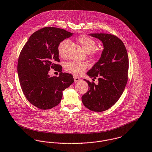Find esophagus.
I'll return each mask as SVG.
<instances>
[{
  "label": "esophagus",
  "mask_w": 152,
  "mask_h": 152,
  "mask_svg": "<svg viewBox=\"0 0 152 152\" xmlns=\"http://www.w3.org/2000/svg\"><path fill=\"white\" fill-rule=\"evenodd\" d=\"M73 78H74V80H75V83H76V82L79 81L80 80V79L79 77L76 76H73Z\"/></svg>",
  "instance_id": "esophagus-1"
}]
</instances>
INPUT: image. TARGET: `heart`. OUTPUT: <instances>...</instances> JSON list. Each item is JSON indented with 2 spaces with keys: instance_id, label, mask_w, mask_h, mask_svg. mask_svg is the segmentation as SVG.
I'll list each match as a JSON object with an SVG mask.
<instances>
[{
  "instance_id": "b5f03b06",
  "label": "heart",
  "mask_w": 152,
  "mask_h": 152,
  "mask_svg": "<svg viewBox=\"0 0 152 152\" xmlns=\"http://www.w3.org/2000/svg\"><path fill=\"white\" fill-rule=\"evenodd\" d=\"M83 48L93 57H97L100 54V50L98 48H96V41L85 34L78 36L76 38ZM68 44V40L65 39L60 42L58 45V53L60 56H64ZM88 67V64L86 62H80L76 61H71L65 63L64 69L66 71L75 75H80L83 73Z\"/></svg>"
}]
</instances>
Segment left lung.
Here are the masks:
<instances>
[{
	"instance_id": "left-lung-1",
	"label": "left lung",
	"mask_w": 152,
	"mask_h": 152,
	"mask_svg": "<svg viewBox=\"0 0 152 152\" xmlns=\"http://www.w3.org/2000/svg\"><path fill=\"white\" fill-rule=\"evenodd\" d=\"M90 35L102 41L104 49L99 60L87 73L91 78H98V84L84 80L88 90L81 100L85 107L99 113L114 106L122 95L128 80L129 57L124 42L118 37L106 33Z\"/></svg>"
}]
</instances>
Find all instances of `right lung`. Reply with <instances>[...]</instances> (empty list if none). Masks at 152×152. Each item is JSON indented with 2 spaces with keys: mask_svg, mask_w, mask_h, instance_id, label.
<instances>
[{
  "mask_svg": "<svg viewBox=\"0 0 152 152\" xmlns=\"http://www.w3.org/2000/svg\"><path fill=\"white\" fill-rule=\"evenodd\" d=\"M73 33L62 28L46 27L36 31L23 47L18 61V77L28 101L41 110L58 105L63 91L74 82L73 76L61 72L58 45ZM52 68L61 72L58 77H50Z\"/></svg>",
  "mask_w": 152,
  "mask_h": 152,
  "instance_id": "1",
  "label": "right lung"
}]
</instances>
